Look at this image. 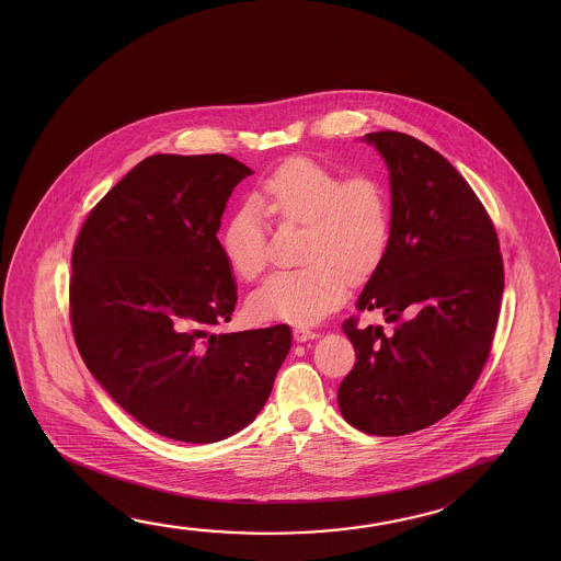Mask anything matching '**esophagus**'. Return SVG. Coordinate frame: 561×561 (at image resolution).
Here are the masks:
<instances>
[{"label": "esophagus", "mask_w": 561, "mask_h": 561, "mask_svg": "<svg viewBox=\"0 0 561 561\" xmlns=\"http://www.w3.org/2000/svg\"><path fill=\"white\" fill-rule=\"evenodd\" d=\"M294 336L297 342H307V340L317 339L319 334H317L314 331H311V329H307V327H295Z\"/></svg>", "instance_id": "34e87169"}]
</instances>
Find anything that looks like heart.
<instances>
[{
	"label": "heart",
	"mask_w": 561,
	"mask_h": 561,
	"mask_svg": "<svg viewBox=\"0 0 561 561\" xmlns=\"http://www.w3.org/2000/svg\"><path fill=\"white\" fill-rule=\"evenodd\" d=\"M260 206L279 222L304 225L297 270H279L249 297L257 321L309 324L339 307L350 282L371 276L386 256L391 213L376 175L344 178L309 158L279 165L260 185L254 203L232 215L222 252L242 279L266 267V229Z\"/></svg>",
	"instance_id": "obj_1"
}]
</instances>
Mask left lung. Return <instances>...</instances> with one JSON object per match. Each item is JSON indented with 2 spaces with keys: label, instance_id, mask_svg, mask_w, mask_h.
<instances>
[{
  "label": "left lung",
  "instance_id": "1",
  "mask_svg": "<svg viewBox=\"0 0 561 561\" xmlns=\"http://www.w3.org/2000/svg\"><path fill=\"white\" fill-rule=\"evenodd\" d=\"M386 160L391 230L356 309H381L396 331L342 324L356 364L340 413L376 436L423 431L451 413L485 366L505 287L495 227L458 170L414 137H364Z\"/></svg>",
  "mask_w": 561,
  "mask_h": 561
}]
</instances>
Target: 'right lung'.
<instances>
[{
	"label": "right lung",
	"mask_w": 561,
	"mask_h": 561,
	"mask_svg": "<svg viewBox=\"0 0 561 561\" xmlns=\"http://www.w3.org/2000/svg\"><path fill=\"white\" fill-rule=\"evenodd\" d=\"M254 174L227 154H154L93 207L76 239L70 317L83 364L160 436L225 440L249 426L291 348V329L215 332L237 285L217 232Z\"/></svg>",
	"instance_id": "right-lung-1"
}]
</instances>
